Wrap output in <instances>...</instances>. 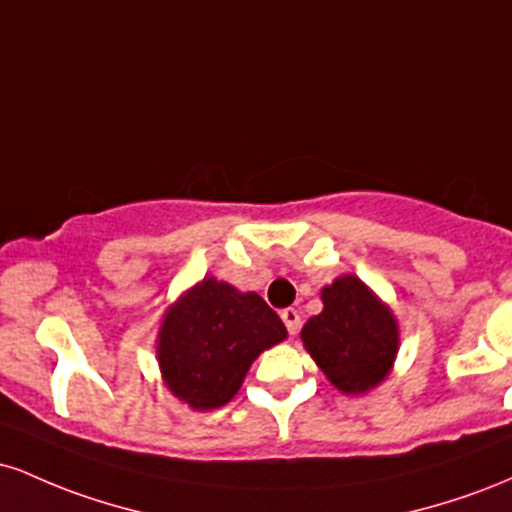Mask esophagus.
<instances>
[{"mask_svg": "<svg viewBox=\"0 0 512 512\" xmlns=\"http://www.w3.org/2000/svg\"><path fill=\"white\" fill-rule=\"evenodd\" d=\"M281 320H284L289 334H296L298 330H301V315H298V310H293V308L281 310Z\"/></svg>", "mask_w": 512, "mask_h": 512, "instance_id": "1", "label": "esophagus"}]
</instances>
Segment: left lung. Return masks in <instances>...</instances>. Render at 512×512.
Returning <instances> with one entry per match:
<instances>
[{"label":"left lung","instance_id":"left-lung-1","mask_svg":"<svg viewBox=\"0 0 512 512\" xmlns=\"http://www.w3.org/2000/svg\"><path fill=\"white\" fill-rule=\"evenodd\" d=\"M320 298L322 313L301 330L305 351L342 395H366L395 368L397 317L356 274L337 276Z\"/></svg>","mask_w":512,"mask_h":512}]
</instances>
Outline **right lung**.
<instances>
[{
	"instance_id": "obj_1",
	"label": "right lung",
	"mask_w": 512,
	"mask_h": 512,
	"mask_svg": "<svg viewBox=\"0 0 512 512\" xmlns=\"http://www.w3.org/2000/svg\"><path fill=\"white\" fill-rule=\"evenodd\" d=\"M284 339V322L262 296L204 276L163 313L156 361L170 395L211 411L231 402L252 361Z\"/></svg>"
}]
</instances>
